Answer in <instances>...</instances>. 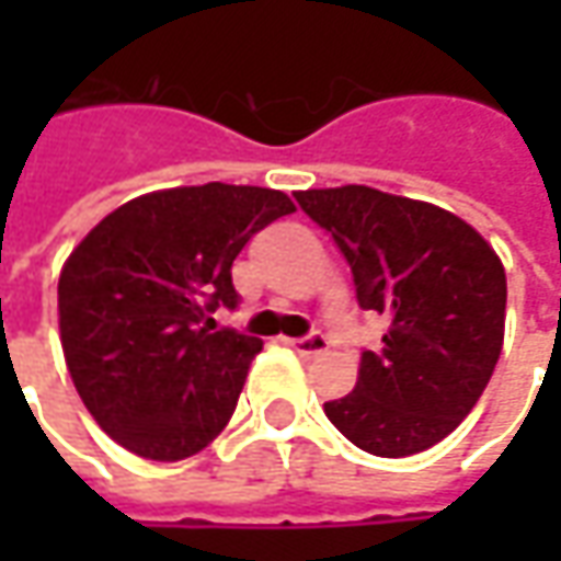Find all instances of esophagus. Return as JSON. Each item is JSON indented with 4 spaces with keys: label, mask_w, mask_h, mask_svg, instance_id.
Segmentation results:
<instances>
[{
    "label": "esophagus",
    "mask_w": 561,
    "mask_h": 561,
    "mask_svg": "<svg viewBox=\"0 0 561 561\" xmlns=\"http://www.w3.org/2000/svg\"><path fill=\"white\" fill-rule=\"evenodd\" d=\"M290 346L299 353V356H318V353H324L331 343H328V336L324 334H306V336H296V340H290Z\"/></svg>",
    "instance_id": "1"
}]
</instances>
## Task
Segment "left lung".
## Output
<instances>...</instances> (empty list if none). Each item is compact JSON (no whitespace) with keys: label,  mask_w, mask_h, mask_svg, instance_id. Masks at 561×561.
Here are the masks:
<instances>
[{"label":"left lung","mask_w":561,"mask_h":561,"mask_svg":"<svg viewBox=\"0 0 561 561\" xmlns=\"http://www.w3.org/2000/svg\"><path fill=\"white\" fill-rule=\"evenodd\" d=\"M334 237L365 312L387 318L380 350H362L356 390L324 402L358 449L402 459L440 443L474 409L506 328V271L453 211L371 186L296 193Z\"/></svg>","instance_id":"8db88e82"}]
</instances>
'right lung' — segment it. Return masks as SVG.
<instances>
[{
    "mask_svg": "<svg viewBox=\"0 0 561 561\" xmlns=\"http://www.w3.org/2000/svg\"><path fill=\"white\" fill-rule=\"evenodd\" d=\"M290 211L280 190L178 186L130 199L80 240L58 277L61 350L112 440L178 462L225 431L262 340L215 331L211 312L237 309L233 259Z\"/></svg>",
    "mask_w": 561,
    "mask_h": 561,
    "instance_id": "obj_1",
    "label": "right lung"
}]
</instances>
